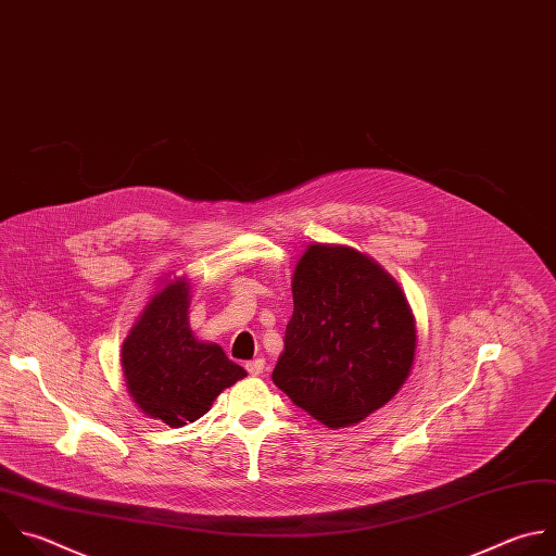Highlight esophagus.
<instances>
[{
    "label": "esophagus",
    "instance_id": "1",
    "mask_svg": "<svg viewBox=\"0 0 556 556\" xmlns=\"http://www.w3.org/2000/svg\"><path fill=\"white\" fill-rule=\"evenodd\" d=\"M264 366H266V359H264V357H255V359L247 362V371H249L251 376H260V374L264 371Z\"/></svg>",
    "mask_w": 556,
    "mask_h": 556
}]
</instances>
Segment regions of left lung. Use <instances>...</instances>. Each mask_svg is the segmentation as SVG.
Returning <instances> with one entry per match:
<instances>
[{"label":"left lung","mask_w":556,"mask_h":556,"mask_svg":"<svg viewBox=\"0 0 556 556\" xmlns=\"http://www.w3.org/2000/svg\"><path fill=\"white\" fill-rule=\"evenodd\" d=\"M294 312L273 382L316 421L344 428L408 380L417 327L397 281L349 247L312 244L292 277Z\"/></svg>","instance_id":"left-lung-1"}]
</instances>
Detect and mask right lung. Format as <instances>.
Segmentation results:
<instances>
[{
  "label": "right lung",
  "mask_w": 556,
  "mask_h": 556,
  "mask_svg": "<svg viewBox=\"0 0 556 556\" xmlns=\"http://www.w3.org/2000/svg\"><path fill=\"white\" fill-rule=\"evenodd\" d=\"M188 279L167 281L143 307L122 344L130 397L150 419L180 428L201 419L214 400L247 376L214 342L194 338Z\"/></svg>",
  "instance_id": "add662e5"
}]
</instances>
